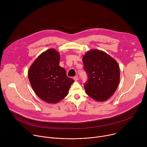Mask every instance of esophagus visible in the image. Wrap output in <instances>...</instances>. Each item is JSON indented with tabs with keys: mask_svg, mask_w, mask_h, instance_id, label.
Returning <instances> with one entry per match:
<instances>
[{
	"mask_svg": "<svg viewBox=\"0 0 147 147\" xmlns=\"http://www.w3.org/2000/svg\"><path fill=\"white\" fill-rule=\"evenodd\" d=\"M73 79L74 80V81H77L78 80V76H75V77H74V78H73Z\"/></svg>",
	"mask_w": 147,
	"mask_h": 147,
	"instance_id": "esophagus-1",
	"label": "esophagus"
}]
</instances>
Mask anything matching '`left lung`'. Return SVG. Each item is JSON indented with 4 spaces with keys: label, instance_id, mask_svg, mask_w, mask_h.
Masks as SVG:
<instances>
[{
    "label": "left lung",
    "instance_id": "left-lung-1",
    "mask_svg": "<svg viewBox=\"0 0 147 147\" xmlns=\"http://www.w3.org/2000/svg\"><path fill=\"white\" fill-rule=\"evenodd\" d=\"M88 80L84 84L87 94L98 102L106 101L117 88L120 68L117 62L106 52L91 49L82 57Z\"/></svg>",
    "mask_w": 147,
    "mask_h": 147
}]
</instances>
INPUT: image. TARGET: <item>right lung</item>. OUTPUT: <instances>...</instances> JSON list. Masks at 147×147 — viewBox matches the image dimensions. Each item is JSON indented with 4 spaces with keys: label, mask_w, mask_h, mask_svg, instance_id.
I'll return each instance as SVG.
<instances>
[{
    "label": "right lung",
    "mask_w": 147,
    "mask_h": 147,
    "mask_svg": "<svg viewBox=\"0 0 147 147\" xmlns=\"http://www.w3.org/2000/svg\"><path fill=\"white\" fill-rule=\"evenodd\" d=\"M60 58L56 49H48L35 59L28 71L34 92L49 103H56L65 98L74 82L67 77L65 69L59 66Z\"/></svg>",
    "instance_id": "add662e5"
}]
</instances>
